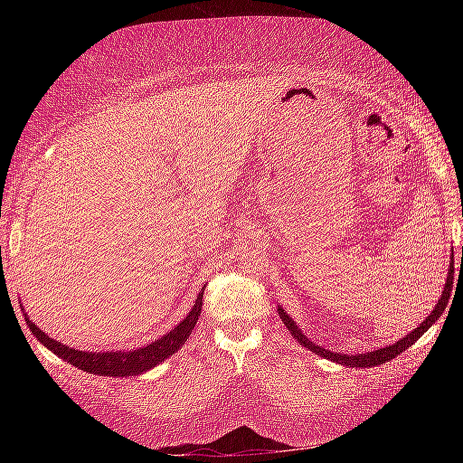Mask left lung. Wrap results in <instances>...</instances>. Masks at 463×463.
Returning a JSON list of instances; mask_svg holds the SVG:
<instances>
[{"label": "left lung", "mask_w": 463, "mask_h": 463, "mask_svg": "<svg viewBox=\"0 0 463 463\" xmlns=\"http://www.w3.org/2000/svg\"><path fill=\"white\" fill-rule=\"evenodd\" d=\"M451 288H453V250H451V263H449V269H448V281H445L441 298H439V300H437L435 308L430 310V315L425 320H422V323L417 328H414V331H411L409 335L402 336V339H398L396 343H392V345H386V347L367 351V354L345 355V354H336V351H331V349H325L323 345H317L315 341H310L308 336L302 333V328L294 323V318L289 317L288 312L281 308V307H278V315L281 318V323L288 326V331L292 333L294 339L300 343L302 347L310 349L312 354H317V355L325 357V359H331V362L341 364V365H347V367H372V365H380V364L390 362V359H394L396 355H401L402 351H406V349L411 347V345H414V341H419L420 336L425 335L429 328L437 323L439 317L443 315V310H445V307H448V302H449Z\"/></svg>", "instance_id": "left-lung-1"}]
</instances>
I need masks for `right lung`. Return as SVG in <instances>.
<instances>
[{"instance_id":"1","label":"right lung","mask_w":463,"mask_h":463,"mask_svg":"<svg viewBox=\"0 0 463 463\" xmlns=\"http://www.w3.org/2000/svg\"><path fill=\"white\" fill-rule=\"evenodd\" d=\"M202 296L203 289L195 298V304L192 310L187 312V317L177 323L175 328H171L169 333H165L159 339H155L153 343L143 345V347L132 349V351H81V349H73L62 345L61 341H54L52 336L41 331L30 317L24 312L26 325L33 335L41 341L46 349H51L54 355H59L61 359H65L67 364H71L75 367H80L83 372L96 373V375H109V378H127V375H138L145 373L153 367L159 365L161 362H165L169 355L177 354V349H182V345L190 339V335L194 331L195 323H198V317L202 312ZM24 310V308H22Z\"/></svg>"}]
</instances>
